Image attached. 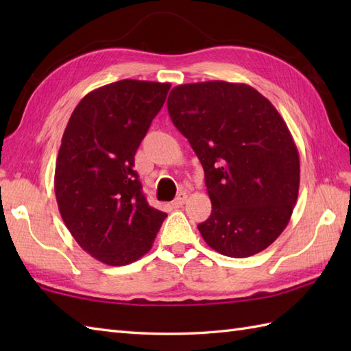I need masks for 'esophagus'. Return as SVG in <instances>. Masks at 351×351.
<instances>
[{"mask_svg":"<svg viewBox=\"0 0 351 351\" xmlns=\"http://www.w3.org/2000/svg\"><path fill=\"white\" fill-rule=\"evenodd\" d=\"M185 200H187V193L181 191L180 195L175 197L173 202H171V206H173V208H181L185 204Z\"/></svg>","mask_w":351,"mask_h":351,"instance_id":"esophagus-1","label":"esophagus"}]
</instances>
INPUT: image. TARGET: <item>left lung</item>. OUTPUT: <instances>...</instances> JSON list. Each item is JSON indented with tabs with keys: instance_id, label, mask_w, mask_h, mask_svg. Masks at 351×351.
<instances>
[{
	"instance_id": "8db88e82",
	"label": "left lung",
	"mask_w": 351,
	"mask_h": 351,
	"mask_svg": "<svg viewBox=\"0 0 351 351\" xmlns=\"http://www.w3.org/2000/svg\"><path fill=\"white\" fill-rule=\"evenodd\" d=\"M167 110L205 171L213 211L197 229L206 244L230 258L267 249L287 228L300 184L299 151L278 110L226 81L176 86Z\"/></svg>"
}]
</instances>
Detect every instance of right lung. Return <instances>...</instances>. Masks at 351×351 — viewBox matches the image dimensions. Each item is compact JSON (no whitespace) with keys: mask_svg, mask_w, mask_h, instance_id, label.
Listing matches in <instances>:
<instances>
[{"mask_svg":"<svg viewBox=\"0 0 351 351\" xmlns=\"http://www.w3.org/2000/svg\"><path fill=\"white\" fill-rule=\"evenodd\" d=\"M169 83L121 80L87 93L66 126L54 190L75 241L107 265L151 250L166 213L147 204L134 155L158 114Z\"/></svg>","mask_w":351,"mask_h":351,"instance_id":"right-lung-1","label":"right lung"}]
</instances>
